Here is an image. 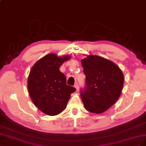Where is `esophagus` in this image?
<instances>
[{
  "label": "esophagus",
  "mask_w": 146,
  "mask_h": 146,
  "mask_svg": "<svg viewBox=\"0 0 146 146\" xmlns=\"http://www.w3.org/2000/svg\"><path fill=\"white\" fill-rule=\"evenodd\" d=\"M74 87H75L76 89V90H78V87H79V86H78V83H77V82H76V83H75V84H74Z\"/></svg>",
  "instance_id": "esophagus-1"
}]
</instances>
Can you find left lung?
Here are the masks:
<instances>
[{
	"label": "left lung",
	"mask_w": 146,
	"mask_h": 146,
	"mask_svg": "<svg viewBox=\"0 0 146 146\" xmlns=\"http://www.w3.org/2000/svg\"><path fill=\"white\" fill-rule=\"evenodd\" d=\"M86 76L80 95L85 109L100 114L117 101L122 90L123 74L117 65L105 58L90 55L81 61Z\"/></svg>",
	"instance_id": "obj_1"
}]
</instances>
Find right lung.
I'll use <instances>...</instances> for the list:
<instances>
[{"label": "right lung", "mask_w": 146, "mask_h": 146, "mask_svg": "<svg viewBox=\"0 0 146 146\" xmlns=\"http://www.w3.org/2000/svg\"><path fill=\"white\" fill-rule=\"evenodd\" d=\"M70 57L49 54L32 66L28 78V91L34 105L46 114L56 115L63 111L74 87L66 84V76L59 68Z\"/></svg>", "instance_id": "obj_1"}]
</instances>
